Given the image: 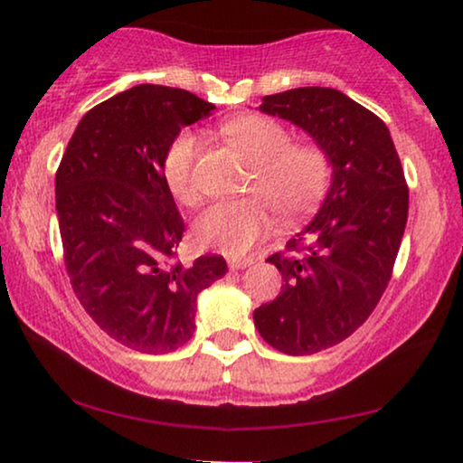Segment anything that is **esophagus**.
<instances>
[{"label":"esophagus","instance_id":"esophagus-1","mask_svg":"<svg viewBox=\"0 0 463 463\" xmlns=\"http://www.w3.org/2000/svg\"><path fill=\"white\" fill-rule=\"evenodd\" d=\"M252 263H255V259H252V257L230 259V261H227V265H230V269H244V268H249V265H252Z\"/></svg>","mask_w":463,"mask_h":463}]
</instances>
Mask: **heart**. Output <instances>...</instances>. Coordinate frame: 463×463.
Instances as JSON below:
<instances>
[{
  "instance_id": "obj_1",
  "label": "heart",
  "mask_w": 463,
  "mask_h": 463,
  "mask_svg": "<svg viewBox=\"0 0 463 463\" xmlns=\"http://www.w3.org/2000/svg\"><path fill=\"white\" fill-rule=\"evenodd\" d=\"M221 135L252 164L249 189H259L284 217L306 213L326 192L331 162L316 143H290V132L268 116H240L221 126ZM200 138L181 132L164 156V181L179 202H194V160ZM271 227V206L261 195L214 202L200 214L194 236L202 246L242 255Z\"/></svg>"
}]
</instances>
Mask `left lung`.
<instances>
[{"mask_svg": "<svg viewBox=\"0 0 463 463\" xmlns=\"http://www.w3.org/2000/svg\"><path fill=\"white\" fill-rule=\"evenodd\" d=\"M259 109L326 151L331 187L316 217L268 261L282 290L255 309L257 331L288 356L350 337L382 299L407 225L409 187L388 126L335 88H293Z\"/></svg>", "mask_w": 463, "mask_h": 463, "instance_id": "left-lung-1", "label": "left lung"}]
</instances>
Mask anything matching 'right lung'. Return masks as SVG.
<instances>
[{"label": "right lung", "instance_id": "add662e5", "mask_svg": "<svg viewBox=\"0 0 463 463\" xmlns=\"http://www.w3.org/2000/svg\"><path fill=\"white\" fill-rule=\"evenodd\" d=\"M214 105L141 84L80 119L56 170V217L73 293L111 339L173 352L195 331L198 295L225 276L219 255L175 261L185 223L162 164L181 128Z\"/></svg>", "mask_w": 463, "mask_h": 463}]
</instances>
